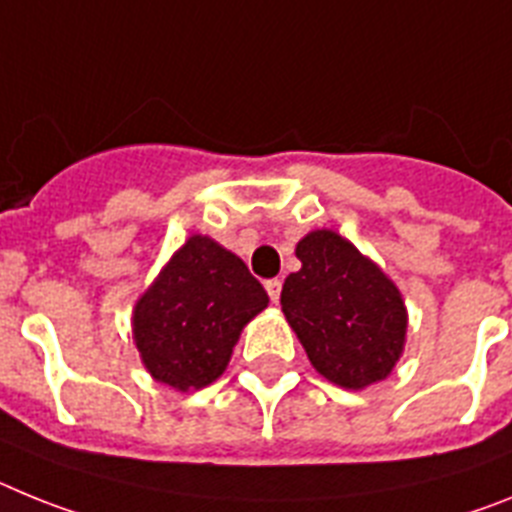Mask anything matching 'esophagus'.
I'll return each instance as SVG.
<instances>
[{
  "mask_svg": "<svg viewBox=\"0 0 512 512\" xmlns=\"http://www.w3.org/2000/svg\"><path fill=\"white\" fill-rule=\"evenodd\" d=\"M281 288H283V283L278 281V278H270V281L265 283V291H268V296L273 304H278V299H281Z\"/></svg>",
  "mask_w": 512,
  "mask_h": 512,
  "instance_id": "1",
  "label": "esophagus"
}]
</instances>
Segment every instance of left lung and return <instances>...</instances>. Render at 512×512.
Returning a JSON list of instances; mask_svg holds the SVG:
<instances>
[{
	"instance_id": "1",
	"label": "left lung",
	"mask_w": 512,
	"mask_h": 512,
	"mask_svg": "<svg viewBox=\"0 0 512 512\" xmlns=\"http://www.w3.org/2000/svg\"><path fill=\"white\" fill-rule=\"evenodd\" d=\"M296 257L301 270L283 283L281 306L311 366L345 389L386 379L407 332L399 288L335 231L306 234Z\"/></svg>"
}]
</instances>
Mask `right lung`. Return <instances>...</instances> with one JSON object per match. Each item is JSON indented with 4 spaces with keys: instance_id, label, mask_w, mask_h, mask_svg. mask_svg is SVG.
<instances>
[{
    "instance_id": "right-lung-1",
    "label": "right lung",
    "mask_w": 512,
    "mask_h": 512,
    "mask_svg": "<svg viewBox=\"0 0 512 512\" xmlns=\"http://www.w3.org/2000/svg\"><path fill=\"white\" fill-rule=\"evenodd\" d=\"M268 293L237 255L195 234L133 309L141 361L162 384L203 389L224 373L239 332Z\"/></svg>"
}]
</instances>
